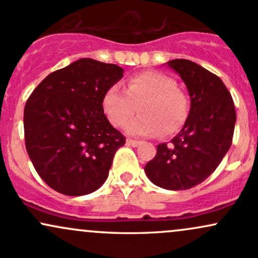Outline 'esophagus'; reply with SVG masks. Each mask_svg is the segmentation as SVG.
Returning <instances> with one entry per match:
<instances>
[{"instance_id":"obj_1","label":"esophagus","mask_w":258,"mask_h":258,"mask_svg":"<svg viewBox=\"0 0 258 258\" xmlns=\"http://www.w3.org/2000/svg\"><path fill=\"white\" fill-rule=\"evenodd\" d=\"M126 143L128 144V146L136 148V147H138L139 144H141V142H139V141H133V139H127Z\"/></svg>"}]
</instances>
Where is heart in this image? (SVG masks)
Segmentation results:
<instances>
[{
	"instance_id": "1",
	"label": "heart",
	"mask_w": 258,
	"mask_h": 258,
	"mask_svg": "<svg viewBox=\"0 0 258 258\" xmlns=\"http://www.w3.org/2000/svg\"><path fill=\"white\" fill-rule=\"evenodd\" d=\"M102 108L109 122L122 127L137 111L141 115L126 126V132L138 137L173 135L184 125L189 100L177 88V82L165 74L147 72L132 76L125 91L112 85L102 97Z\"/></svg>"
}]
</instances>
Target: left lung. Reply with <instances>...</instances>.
<instances>
[{
	"instance_id": "left-lung-1",
	"label": "left lung",
	"mask_w": 258,
	"mask_h": 258,
	"mask_svg": "<svg viewBox=\"0 0 258 258\" xmlns=\"http://www.w3.org/2000/svg\"><path fill=\"white\" fill-rule=\"evenodd\" d=\"M167 65L186 86L190 110L178 135L170 143L159 144L144 171L160 188L185 190L204 182L229 150L235 108L223 81L205 68L186 59H173Z\"/></svg>"
}]
</instances>
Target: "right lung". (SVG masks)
I'll return each instance as SVG.
<instances>
[{
  "instance_id": "right-lung-1",
  "label": "right lung",
  "mask_w": 258,
  "mask_h": 258,
  "mask_svg": "<svg viewBox=\"0 0 258 258\" xmlns=\"http://www.w3.org/2000/svg\"><path fill=\"white\" fill-rule=\"evenodd\" d=\"M122 75L117 65L81 58L49 74L29 97L26 152L38 176L58 193H93L108 178L126 142L106 119L102 97Z\"/></svg>"
}]
</instances>
